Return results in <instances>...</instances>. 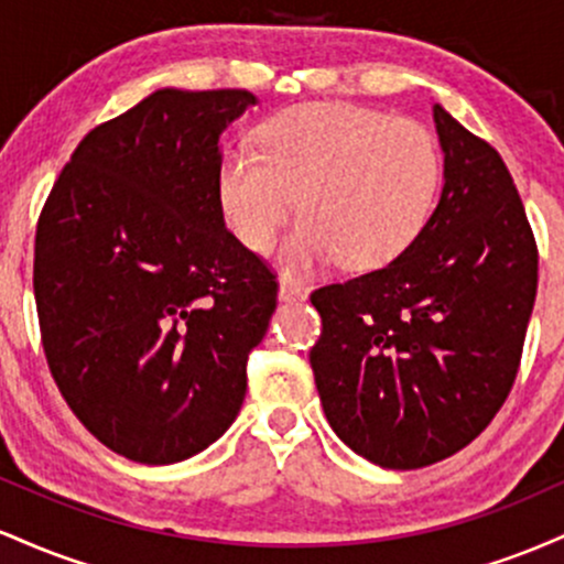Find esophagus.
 Here are the masks:
<instances>
[{
    "label": "esophagus",
    "mask_w": 564,
    "mask_h": 564,
    "mask_svg": "<svg viewBox=\"0 0 564 564\" xmlns=\"http://www.w3.org/2000/svg\"><path fill=\"white\" fill-rule=\"evenodd\" d=\"M278 300L281 302H302L307 300V291L302 286H296V283L291 281H281V286H278Z\"/></svg>",
    "instance_id": "34e87169"
}]
</instances>
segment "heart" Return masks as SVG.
I'll use <instances>...</instances> for the list:
<instances>
[{
    "label": "heart",
    "instance_id": "1",
    "mask_svg": "<svg viewBox=\"0 0 564 564\" xmlns=\"http://www.w3.org/2000/svg\"><path fill=\"white\" fill-rule=\"evenodd\" d=\"M443 156L430 129L352 102H304L270 116L260 151L228 148L217 196L230 230L270 249L294 204L302 219L281 264L302 275L341 260L379 270L405 254L435 215Z\"/></svg>",
    "mask_w": 564,
    "mask_h": 564
}]
</instances>
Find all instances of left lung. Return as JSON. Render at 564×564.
I'll list each match as a JSON object with an SVG mask.
<instances>
[{
    "label": "left lung",
    "instance_id": "left-lung-1",
    "mask_svg": "<svg viewBox=\"0 0 564 564\" xmlns=\"http://www.w3.org/2000/svg\"><path fill=\"white\" fill-rule=\"evenodd\" d=\"M443 191L400 260L310 296L323 411L341 443L384 469L469 445L514 384L539 286L525 206L496 148L432 106Z\"/></svg>",
    "mask_w": 564,
    "mask_h": 564
}]
</instances>
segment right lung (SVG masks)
Listing matches in <instances>:
<instances>
[{
    "mask_svg": "<svg viewBox=\"0 0 564 564\" xmlns=\"http://www.w3.org/2000/svg\"><path fill=\"white\" fill-rule=\"evenodd\" d=\"M257 102L246 89H156L79 142L39 217L50 371L129 462H185L241 411L278 286L225 228L217 170L223 132Z\"/></svg>",
    "mask_w": 564,
    "mask_h": 564,
    "instance_id": "add662e5",
    "label": "right lung"
}]
</instances>
